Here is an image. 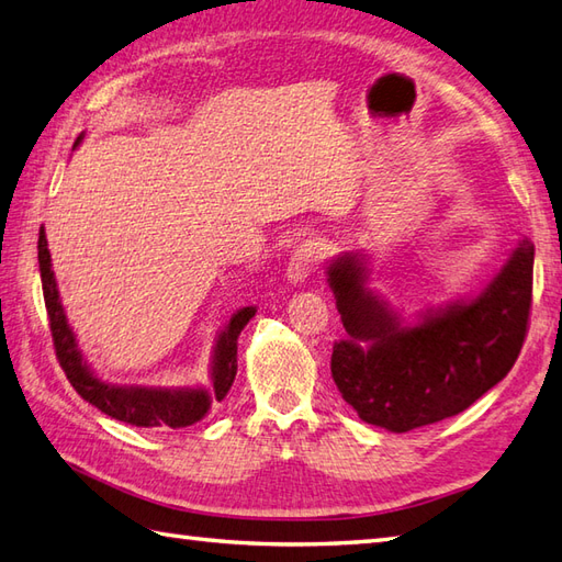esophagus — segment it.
I'll use <instances>...</instances> for the list:
<instances>
[{
    "label": "esophagus",
    "mask_w": 562,
    "mask_h": 562,
    "mask_svg": "<svg viewBox=\"0 0 562 562\" xmlns=\"http://www.w3.org/2000/svg\"><path fill=\"white\" fill-rule=\"evenodd\" d=\"M321 254H324V248H321V244L314 241V238L304 241L300 248L294 250L290 262H288V280L294 284L304 282L308 274L316 272L318 262H321Z\"/></svg>",
    "instance_id": "34e87169"
}]
</instances>
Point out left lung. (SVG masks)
<instances>
[{
  "label": "left lung",
  "instance_id": "left-lung-1",
  "mask_svg": "<svg viewBox=\"0 0 562 562\" xmlns=\"http://www.w3.org/2000/svg\"><path fill=\"white\" fill-rule=\"evenodd\" d=\"M328 284L348 338L333 345L330 374L364 423L408 432L457 415L507 376L527 338L533 244L512 250L473 300L429 308L413 326L364 288L360 254L330 262Z\"/></svg>",
  "mask_w": 562,
  "mask_h": 562
}]
</instances>
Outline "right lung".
<instances>
[{
  "label": "right lung",
  "instance_id": "obj_1",
  "mask_svg": "<svg viewBox=\"0 0 562 562\" xmlns=\"http://www.w3.org/2000/svg\"><path fill=\"white\" fill-rule=\"evenodd\" d=\"M83 139V133L77 137L75 147ZM38 266L47 318H50V333L55 342V352L59 367L65 369L69 384L75 386L79 396L97 405L105 415L115 420L135 425V427H154V429H178L200 423L212 408V403L222 401L229 393L236 376V342L241 336L244 326L256 316V306H244L229 318L212 350V386L193 389V386H121L103 381L83 360L77 345L75 330L69 328L63 302H59L57 280L53 272L50 250H47L45 229L41 226L38 236Z\"/></svg>",
  "mask_w": 562,
  "mask_h": 562
}]
</instances>
